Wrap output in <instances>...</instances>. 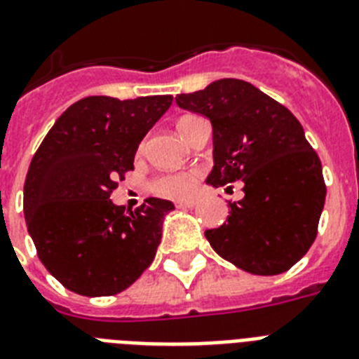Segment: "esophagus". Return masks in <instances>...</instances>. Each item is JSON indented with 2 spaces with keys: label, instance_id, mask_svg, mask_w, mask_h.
Returning <instances> with one entry per match:
<instances>
[{
  "label": "esophagus",
  "instance_id": "34e87169",
  "mask_svg": "<svg viewBox=\"0 0 359 359\" xmlns=\"http://www.w3.org/2000/svg\"><path fill=\"white\" fill-rule=\"evenodd\" d=\"M195 201H177V203H175V206L177 208H194L195 206Z\"/></svg>",
  "mask_w": 359,
  "mask_h": 359
}]
</instances>
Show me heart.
<instances>
[{
	"label": "heart",
	"instance_id": "obj_1",
	"mask_svg": "<svg viewBox=\"0 0 359 359\" xmlns=\"http://www.w3.org/2000/svg\"><path fill=\"white\" fill-rule=\"evenodd\" d=\"M197 120V116H184L177 122V129H179L180 137H184L188 133V129L194 126ZM195 186V175L191 173H170L162 175L153 182V191L158 195H164V197L170 198H186L191 195Z\"/></svg>",
	"mask_w": 359,
	"mask_h": 359
}]
</instances>
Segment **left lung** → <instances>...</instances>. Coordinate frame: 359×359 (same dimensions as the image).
Segmentation results:
<instances>
[{"label": "left lung", "mask_w": 359, "mask_h": 359, "mask_svg": "<svg viewBox=\"0 0 359 359\" xmlns=\"http://www.w3.org/2000/svg\"><path fill=\"white\" fill-rule=\"evenodd\" d=\"M182 109L213 128L208 184L243 180L245 197L204 236L222 259L255 276H277L299 261L318 236L327 186L321 161L290 111L245 80L224 78L179 95Z\"/></svg>", "instance_id": "8db88e82"}]
</instances>
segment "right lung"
Segmentation results:
<instances>
[{
	"mask_svg": "<svg viewBox=\"0 0 359 359\" xmlns=\"http://www.w3.org/2000/svg\"><path fill=\"white\" fill-rule=\"evenodd\" d=\"M171 100L87 96L56 120L32 156L23 188L27 230L43 266L67 290L114 296L151 264L175 206L149 197L126 212L109 197Z\"/></svg>",
	"mask_w": 359,
	"mask_h": 359,
	"instance_id": "add662e5",
	"label": "right lung"
}]
</instances>
